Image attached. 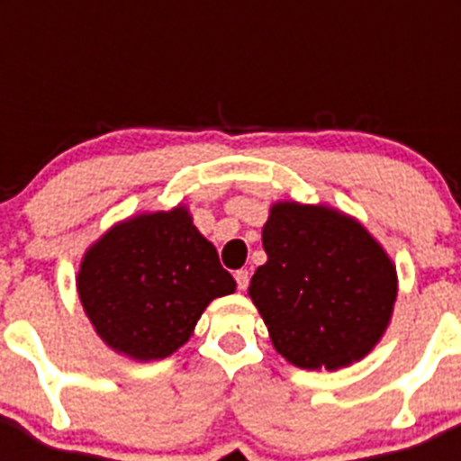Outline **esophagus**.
Here are the masks:
<instances>
[{
	"instance_id": "esophagus-1",
	"label": "esophagus",
	"mask_w": 461,
	"mask_h": 461,
	"mask_svg": "<svg viewBox=\"0 0 461 461\" xmlns=\"http://www.w3.org/2000/svg\"><path fill=\"white\" fill-rule=\"evenodd\" d=\"M249 270H238L235 272V281H238V288L240 291H247V286H249Z\"/></svg>"
}]
</instances>
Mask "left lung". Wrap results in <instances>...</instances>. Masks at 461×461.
I'll return each instance as SVG.
<instances>
[{
  "mask_svg": "<svg viewBox=\"0 0 461 461\" xmlns=\"http://www.w3.org/2000/svg\"><path fill=\"white\" fill-rule=\"evenodd\" d=\"M263 249L249 297L276 353L307 372H335L374 351L393 321L397 267L356 217L276 201Z\"/></svg>",
  "mask_w": 461,
  "mask_h": 461,
  "instance_id": "1",
  "label": "left lung"
}]
</instances>
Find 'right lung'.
<instances>
[{"label": "right lung", "instance_id": "1", "mask_svg": "<svg viewBox=\"0 0 461 461\" xmlns=\"http://www.w3.org/2000/svg\"><path fill=\"white\" fill-rule=\"evenodd\" d=\"M76 288L108 348L152 362L185 346L207 304L235 293V279L180 203L110 226L85 251Z\"/></svg>", "mask_w": 461, "mask_h": 461}]
</instances>
